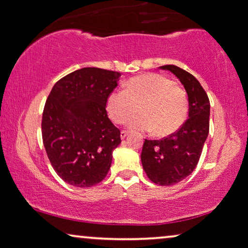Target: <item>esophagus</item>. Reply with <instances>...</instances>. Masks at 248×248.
<instances>
[{
  "instance_id": "34e87169",
  "label": "esophagus",
  "mask_w": 248,
  "mask_h": 248,
  "mask_svg": "<svg viewBox=\"0 0 248 248\" xmlns=\"http://www.w3.org/2000/svg\"><path fill=\"white\" fill-rule=\"evenodd\" d=\"M127 136H128V131H127V130H122L121 133H120L121 140H124V138H126Z\"/></svg>"
}]
</instances>
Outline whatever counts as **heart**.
<instances>
[{
  "label": "heart",
  "mask_w": 248,
  "mask_h": 248,
  "mask_svg": "<svg viewBox=\"0 0 248 248\" xmlns=\"http://www.w3.org/2000/svg\"><path fill=\"white\" fill-rule=\"evenodd\" d=\"M138 107L141 113L129 121V128L153 131L157 136H168L183 126L188 113L186 92L171 79L157 74L140 75L129 79L126 90L108 95V113L118 124H126Z\"/></svg>",
  "instance_id": "obj_1"
}]
</instances>
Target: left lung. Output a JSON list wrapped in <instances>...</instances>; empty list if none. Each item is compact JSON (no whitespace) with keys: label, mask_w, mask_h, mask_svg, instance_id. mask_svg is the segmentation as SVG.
Returning <instances> with one entry per match:
<instances>
[{"label":"left lung","mask_w":248,"mask_h":248,"mask_svg":"<svg viewBox=\"0 0 248 248\" xmlns=\"http://www.w3.org/2000/svg\"><path fill=\"white\" fill-rule=\"evenodd\" d=\"M179 79L188 95V118L176 133L161 140H145L140 154L143 169L161 186L178 184L189 176L199 163L210 129V101L200 81L177 65L160 67Z\"/></svg>","instance_id":"8db88e82"}]
</instances>
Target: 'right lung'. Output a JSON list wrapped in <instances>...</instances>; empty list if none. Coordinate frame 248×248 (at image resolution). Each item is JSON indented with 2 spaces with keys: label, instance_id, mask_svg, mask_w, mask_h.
<instances>
[{
  "label": "right lung",
  "instance_id": "1",
  "mask_svg": "<svg viewBox=\"0 0 248 248\" xmlns=\"http://www.w3.org/2000/svg\"><path fill=\"white\" fill-rule=\"evenodd\" d=\"M120 76L100 68L79 69L53 86L46 100L43 143L53 169L71 186H94L110 170L121 138L105 108Z\"/></svg>",
  "mask_w": 248,
  "mask_h": 248
}]
</instances>
